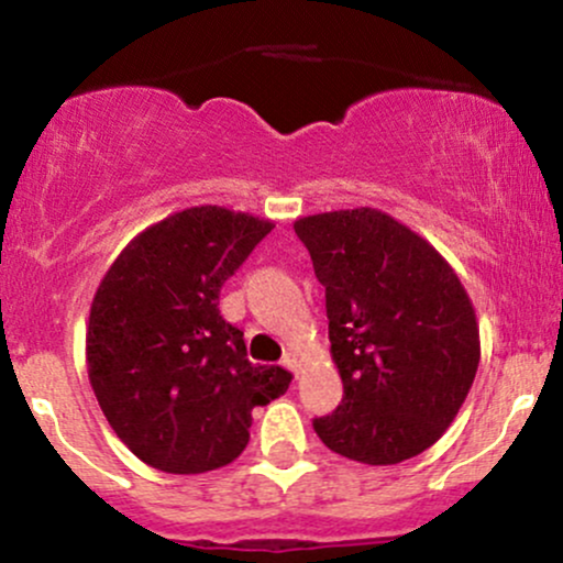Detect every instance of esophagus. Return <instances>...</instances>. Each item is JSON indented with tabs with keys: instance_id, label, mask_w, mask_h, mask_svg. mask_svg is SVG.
Segmentation results:
<instances>
[{
	"instance_id": "esophagus-1",
	"label": "esophagus",
	"mask_w": 563,
	"mask_h": 563,
	"mask_svg": "<svg viewBox=\"0 0 563 563\" xmlns=\"http://www.w3.org/2000/svg\"><path fill=\"white\" fill-rule=\"evenodd\" d=\"M296 363H299V357H296V352H286L283 354V367L290 373H296Z\"/></svg>"
}]
</instances>
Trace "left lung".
<instances>
[{"mask_svg":"<svg viewBox=\"0 0 563 563\" xmlns=\"http://www.w3.org/2000/svg\"><path fill=\"white\" fill-rule=\"evenodd\" d=\"M325 286L328 339L344 397L312 426L367 466L429 450L455 421L479 367L466 288L434 245L378 209L296 219Z\"/></svg>","mask_w":563,"mask_h":563,"instance_id":"1","label":"left lung"}]
</instances>
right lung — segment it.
Instances as JSON below:
<instances>
[{"mask_svg": "<svg viewBox=\"0 0 563 563\" xmlns=\"http://www.w3.org/2000/svg\"><path fill=\"white\" fill-rule=\"evenodd\" d=\"M222 206H192L140 232L97 288L87 371L108 423L166 474L228 466L249 444L251 410L286 394L290 373L251 365L219 290L273 230Z\"/></svg>", "mask_w": 563, "mask_h": 563, "instance_id": "1", "label": "right lung"}]
</instances>
